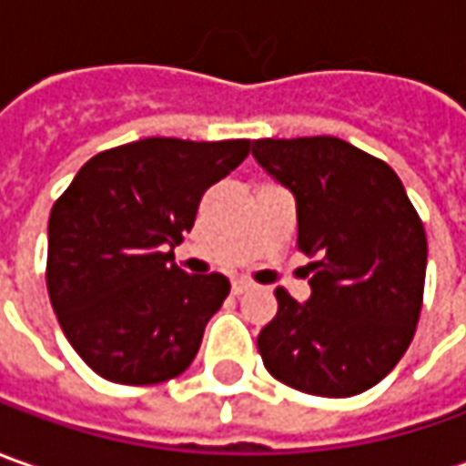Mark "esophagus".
<instances>
[{
	"instance_id": "obj_1",
	"label": "esophagus",
	"mask_w": 466,
	"mask_h": 466,
	"mask_svg": "<svg viewBox=\"0 0 466 466\" xmlns=\"http://www.w3.org/2000/svg\"><path fill=\"white\" fill-rule=\"evenodd\" d=\"M252 289V283L249 281H242V279H237V281H232V294L234 297H242L245 291H249Z\"/></svg>"
}]
</instances>
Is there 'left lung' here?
Wrapping results in <instances>:
<instances>
[{
    "label": "left lung",
    "instance_id": "1",
    "mask_svg": "<svg viewBox=\"0 0 466 466\" xmlns=\"http://www.w3.org/2000/svg\"><path fill=\"white\" fill-rule=\"evenodd\" d=\"M258 165L297 201L312 258L304 304L276 289L258 350L270 377L317 397L371 390L405 356L425 283L423 221L394 169L343 138H258Z\"/></svg>",
    "mask_w": 466,
    "mask_h": 466
}]
</instances>
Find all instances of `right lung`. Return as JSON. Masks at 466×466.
I'll use <instances>...</instances> for the list:
<instances>
[{
  "instance_id": "right-lung-1",
  "label": "right lung",
  "mask_w": 466,
  "mask_h": 466,
  "mask_svg": "<svg viewBox=\"0 0 466 466\" xmlns=\"http://www.w3.org/2000/svg\"><path fill=\"white\" fill-rule=\"evenodd\" d=\"M248 154V138H141L95 154L54 203L48 297L95 374L159 384L193 363L229 281L187 276L172 249L193 229L203 193Z\"/></svg>"
}]
</instances>
